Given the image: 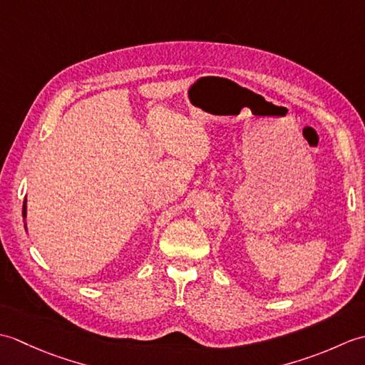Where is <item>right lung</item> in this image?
<instances>
[{
  "label": "right lung",
  "instance_id": "right-lung-1",
  "mask_svg": "<svg viewBox=\"0 0 365 365\" xmlns=\"http://www.w3.org/2000/svg\"><path fill=\"white\" fill-rule=\"evenodd\" d=\"M23 218H26V200L23 202ZM25 229H26V224H25Z\"/></svg>",
  "mask_w": 365,
  "mask_h": 365
}]
</instances>
